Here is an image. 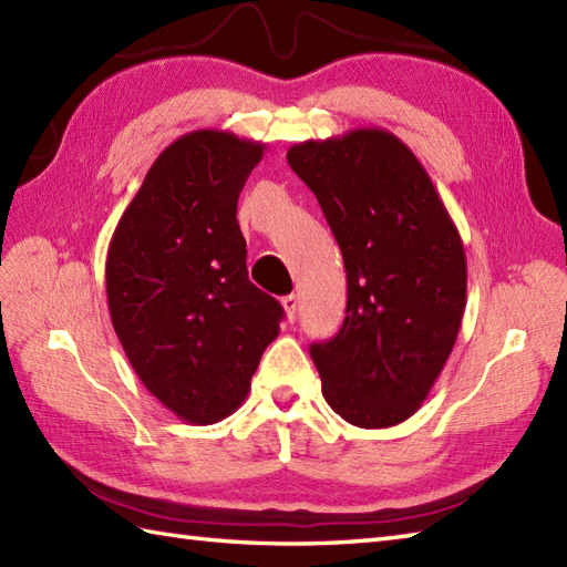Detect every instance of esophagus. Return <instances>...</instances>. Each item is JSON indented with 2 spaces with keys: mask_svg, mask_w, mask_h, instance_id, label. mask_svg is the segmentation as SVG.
<instances>
[{
  "mask_svg": "<svg viewBox=\"0 0 567 567\" xmlns=\"http://www.w3.org/2000/svg\"><path fill=\"white\" fill-rule=\"evenodd\" d=\"M282 307H285V315H287V319L295 321V317H297V309H299L297 297H295V295H285V297H282Z\"/></svg>",
  "mask_w": 567,
  "mask_h": 567,
  "instance_id": "34e87169",
  "label": "esophagus"
}]
</instances>
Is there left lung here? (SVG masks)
<instances>
[{"mask_svg":"<svg viewBox=\"0 0 567 567\" xmlns=\"http://www.w3.org/2000/svg\"><path fill=\"white\" fill-rule=\"evenodd\" d=\"M287 163L315 192L346 265L343 327L309 348L323 400L360 429L402 424L461 331V234L424 165L390 131L295 143Z\"/></svg>","mask_w":567,"mask_h":567,"instance_id":"8db88e82","label":"left lung"}]
</instances>
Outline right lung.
Returning <instances> with one entry per match:
<instances>
[{"instance_id": "right-lung-1", "label": "right lung", "mask_w": 567, "mask_h": 567, "mask_svg": "<svg viewBox=\"0 0 567 567\" xmlns=\"http://www.w3.org/2000/svg\"><path fill=\"white\" fill-rule=\"evenodd\" d=\"M265 143L199 128L167 146L106 250V302L138 380L187 424L244 404L282 307L248 280L238 195Z\"/></svg>"}]
</instances>
